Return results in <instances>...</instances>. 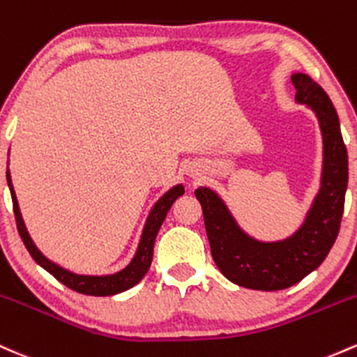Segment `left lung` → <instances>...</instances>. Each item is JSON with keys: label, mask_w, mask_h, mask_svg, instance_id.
<instances>
[{"label": "left lung", "mask_w": 357, "mask_h": 357, "mask_svg": "<svg viewBox=\"0 0 357 357\" xmlns=\"http://www.w3.org/2000/svg\"><path fill=\"white\" fill-rule=\"evenodd\" d=\"M291 83L296 103L312 108L324 139L320 190L300 229L283 241H257L238 227L213 190L199 186L195 191L202 203L215 264L232 283L261 291L293 287L322 264L337 238L349 178L347 149L331 98L303 73L291 74Z\"/></svg>", "instance_id": "obj_1"}]
</instances>
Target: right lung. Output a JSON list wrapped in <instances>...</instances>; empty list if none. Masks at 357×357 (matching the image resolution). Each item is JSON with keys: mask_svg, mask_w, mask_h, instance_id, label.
Instances as JSON below:
<instances>
[{"mask_svg": "<svg viewBox=\"0 0 357 357\" xmlns=\"http://www.w3.org/2000/svg\"><path fill=\"white\" fill-rule=\"evenodd\" d=\"M6 181H8V186H10L11 199H13V211H15V218H17L20 237H22L23 244H25V248L30 252V256L33 257V261L37 262L38 266H42L47 273L52 274L57 281H61L62 284H66L68 288L74 289V291L77 293H83V295H91V296L116 295V293H121L125 291V289L135 287V284L146 276L149 268H151L152 254H154L155 236H158L160 225H162L164 218H166L167 211H169L172 203L178 199V197H181V195L185 193V186L176 185L172 186L169 191H166V193L155 202V205L152 206L151 213H149L146 225H144L142 236H140L139 248L135 250L134 259L128 262L123 269H120L119 273L105 274V276H89V274H76V273L68 271V269L61 268V266L56 264V262L47 259L44 254L37 249V245L33 244L32 237H30L29 230H26L25 222H23L22 218V213H20L17 195H15L13 185H11L10 169L6 171Z\"/></svg>", "mask_w": 357, "mask_h": 357, "instance_id": "add662e5", "label": "right lung"}]
</instances>
